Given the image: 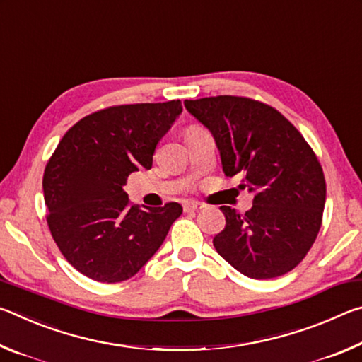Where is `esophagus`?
Returning <instances> with one entry per match:
<instances>
[{"mask_svg":"<svg viewBox=\"0 0 362 362\" xmlns=\"http://www.w3.org/2000/svg\"><path fill=\"white\" fill-rule=\"evenodd\" d=\"M203 207H204L203 203H198V201H188V203L183 204V211L193 212V211H201Z\"/></svg>","mask_w":362,"mask_h":362,"instance_id":"34e87169","label":"esophagus"}]
</instances>
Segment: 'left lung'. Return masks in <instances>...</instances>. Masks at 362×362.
<instances>
[{
    "mask_svg": "<svg viewBox=\"0 0 362 362\" xmlns=\"http://www.w3.org/2000/svg\"><path fill=\"white\" fill-rule=\"evenodd\" d=\"M212 132L225 177H241L252 207L240 214L220 206L225 228L214 247L254 279L278 278L305 259L322 223L326 179L297 127L267 103L238 95L185 100Z\"/></svg>",
    "mask_w": 362,
    "mask_h": 362,
    "instance_id": "1",
    "label": "left lung"
}]
</instances>
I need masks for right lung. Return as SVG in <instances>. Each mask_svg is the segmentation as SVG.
<instances>
[{"instance_id":"right-lung-1","label":"right lung","mask_w":362,"mask_h":362,"mask_svg":"<svg viewBox=\"0 0 362 362\" xmlns=\"http://www.w3.org/2000/svg\"><path fill=\"white\" fill-rule=\"evenodd\" d=\"M180 113V100L102 108L73 124L49 158L47 226L84 276L108 284L132 278L180 217L179 203L142 211L122 189L131 173L151 169L156 145Z\"/></svg>"}]
</instances>
